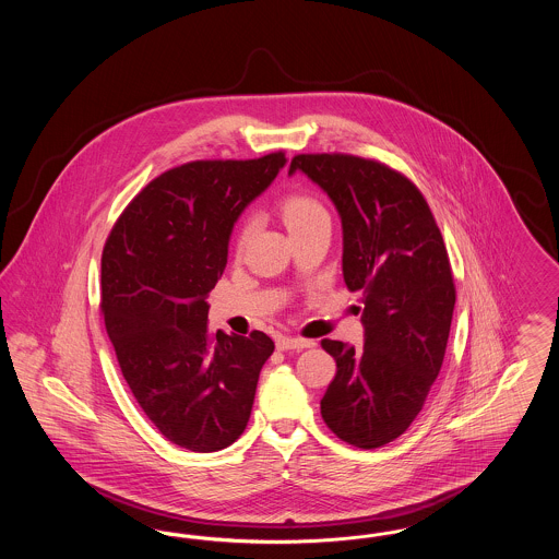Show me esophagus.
Instances as JSON below:
<instances>
[{
  "mask_svg": "<svg viewBox=\"0 0 559 559\" xmlns=\"http://www.w3.org/2000/svg\"><path fill=\"white\" fill-rule=\"evenodd\" d=\"M312 346H314V342L301 340V337H278V342H276V347L283 349V352H287V349H304V347Z\"/></svg>",
  "mask_w": 559,
  "mask_h": 559,
  "instance_id": "1",
  "label": "esophagus"
}]
</instances>
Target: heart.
<instances>
[{
	"mask_svg": "<svg viewBox=\"0 0 559 559\" xmlns=\"http://www.w3.org/2000/svg\"><path fill=\"white\" fill-rule=\"evenodd\" d=\"M281 215H283L289 233H295L322 217H329V213L320 205L319 201L306 192H293L289 197H285L281 201ZM249 233H251V224H245L240 230V242L249 237Z\"/></svg>",
	"mask_w": 559,
	"mask_h": 559,
	"instance_id": "heart-1",
	"label": "heart"
}]
</instances>
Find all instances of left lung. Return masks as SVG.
<instances>
[{"label": "left lung", "mask_w": 559, "mask_h": 559, "mask_svg": "<svg viewBox=\"0 0 559 559\" xmlns=\"http://www.w3.org/2000/svg\"><path fill=\"white\" fill-rule=\"evenodd\" d=\"M295 171L340 213L344 281L365 304V346L320 342L337 362L320 413L347 444L379 449L415 421L442 367L456 297L449 253L419 188L388 165L322 153L293 157Z\"/></svg>", "instance_id": "left-lung-1"}]
</instances>
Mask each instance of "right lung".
Here are the masks:
<instances>
[{"mask_svg": "<svg viewBox=\"0 0 559 559\" xmlns=\"http://www.w3.org/2000/svg\"><path fill=\"white\" fill-rule=\"evenodd\" d=\"M192 160L144 188L103 251V314L121 372L160 433L192 452L222 451L245 431L274 342L207 329V297L228 262L245 207L285 167Z\"/></svg>", "mask_w": 559, "mask_h": 559, "instance_id": "obj_1", "label": "right lung"}]
</instances>
